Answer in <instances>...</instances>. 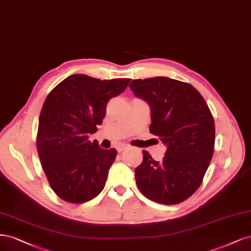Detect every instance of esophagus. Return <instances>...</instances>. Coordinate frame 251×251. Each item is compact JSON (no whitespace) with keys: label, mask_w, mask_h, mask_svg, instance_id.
<instances>
[{"label":"esophagus","mask_w":251,"mask_h":251,"mask_svg":"<svg viewBox=\"0 0 251 251\" xmlns=\"http://www.w3.org/2000/svg\"><path fill=\"white\" fill-rule=\"evenodd\" d=\"M127 148H128L127 145H120V146L117 147V150H118V152H122V151L126 150Z\"/></svg>","instance_id":"obj_1"}]
</instances>
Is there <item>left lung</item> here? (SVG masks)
Here are the masks:
<instances>
[{
	"instance_id": "obj_1",
	"label": "left lung",
	"mask_w": 251,
	"mask_h": 251,
	"mask_svg": "<svg viewBox=\"0 0 251 251\" xmlns=\"http://www.w3.org/2000/svg\"><path fill=\"white\" fill-rule=\"evenodd\" d=\"M129 87L135 97L149 104V130L167 147L160 161L143 151V163L134 170L137 188L157 203H179L196 192L212 160V112L195 87L178 80L135 79Z\"/></svg>"
}]
</instances>
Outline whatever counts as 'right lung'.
<instances>
[{"label": "right lung", "instance_id": "right-lung-1", "mask_svg": "<svg viewBox=\"0 0 251 251\" xmlns=\"http://www.w3.org/2000/svg\"><path fill=\"white\" fill-rule=\"evenodd\" d=\"M130 79L100 80L69 76L48 95L38 120L36 146L52 190L62 200L83 203L104 189L117 150L88 140L98 131L112 97L122 94Z\"/></svg>", "mask_w": 251, "mask_h": 251}]
</instances>
